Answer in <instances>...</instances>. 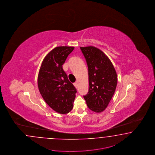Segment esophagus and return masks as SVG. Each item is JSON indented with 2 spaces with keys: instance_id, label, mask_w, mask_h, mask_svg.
Segmentation results:
<instances>
[{
  "instance_id": "1",
  "label": "esophagus",
  "mask_w": 155,
  "mask_h": 155,
  "mask_svg": "<svg viewBox=\"0 0 155 155\" xmlns=\"http://www.w3.org/2000/svg\"><path fill=\"white\" fill-rule=\"evenodd\" d=\"M74 86H75V87H76V88L78 87V83H77V82H75V83H74Z\"/></svg>"
}]
</instances>
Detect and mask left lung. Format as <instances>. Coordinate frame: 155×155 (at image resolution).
<instances>
[{
    "mask_svg": "<svg viewBox=\"0 0 155 155\" xmlns=\"http://www.w3.org/2000/svg\"><path fill=\"white\" fill-rule=\"evenodd\" d=\"M88 70L89 89L83 97L92 111L99 113L107 107L115 93L117 78L108 58L95 47H80Z\"/></svg>",
    "mask_w": 155,
    "mask_h": 155,
    "instance_id": "8db88e82",
    "label": "left lung"
}]
</instances>
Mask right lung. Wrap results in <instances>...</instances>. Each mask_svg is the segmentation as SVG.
<instances>
[{
    "mask_svg": "<svg viewBox=\"0 0 155 155\" xmlns=\"http://www.w3.org/2000/svg\"><path fill=\"white\" fill-rule=\"evenodd\" d=\"M73 47H58L50 52L43 61L38 75L40 94L46 103L58 113L65 114L73 108L77 92L63 69Z\"/></svg>",
    "mask_w": 155,
    "mask_h": 155,
    "instance_id": "1",
    "label": "right lung"
}]
</instances>
